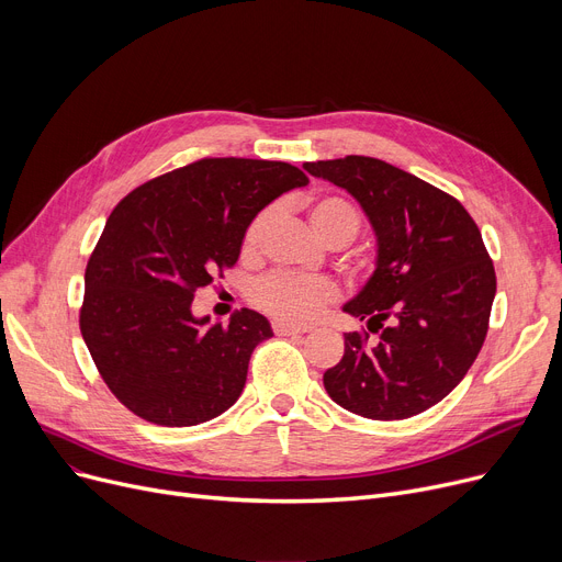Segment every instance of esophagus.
Instances as JSON below:
<instances>
[{"label": "esophagus", "mask_w": 562, "mask_h": 562, "mask_svg": "<svg viewBox=\"0 0 562 562\" xmlns=\"http://www.w3.org/2000/svg\"><path fill=\"white\" fill-rule=\"evenodd\" d=\"M273 333H276V335H280V337H299V335H305L307 330H303V328H293V326H286V323L276 321V323H273Z\"/></svg>", "instance_id": "1"}]
</instances>
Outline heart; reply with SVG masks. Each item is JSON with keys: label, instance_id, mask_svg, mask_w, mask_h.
I'll use <instances>...</instances> for the list:
<instances>
[{"label": "heart", "instance_id": "1", "mask_svg": "<svg viewBox=\"0 0 562 562\" xmlns=\"http://www.w3.org/2000/svg\"><path fill=\"white\" fill-rule=\"evenodd\" d=\"M307 218L318 239L333 248L346 246L348 241L356 239L362 227L358 206L339 195L314 198L307 206ZM271 221V206H266V210L257 212L250 218L241 236V252L246 257L259 250ZM337 299L339 286L328 278H293L284 273H273L259 280L252 289V303L261 312L284 323H310Z\"/></svg>", "mask_w": 562, "mask_h": 562}]
</instances>
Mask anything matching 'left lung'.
<instances>
[{"mask_svg":"<svg viewBox=\"0 0 562 562\" xmlns=\"http://www.w3.org/2000/svg\"><path fill=\"white\" fill-rule=\"evenodd\" d=\"M305 170L356 198L378 236L375 271L344 305L367 330L344 335L323 385L360 417H415L453 392L483 348L496 273L481 229L453 195L387 161L348 155Z\"/></svg>","mask_w":562,"mask_h":562,"instance_id":"1","label":"left lung"}]
</instances>
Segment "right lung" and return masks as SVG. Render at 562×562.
Segmentation results:
<instances>
[{"label":"right lung","instance_id":"obj_1","mask_svg":"<svg viewBox=\"0 0 562 562\" xmlns=\"http://www.w3.org/2000/svg\"><path fill=\"white\" fill-rule=\"evenodd\" d=\"M307 175L284 161L204 157L127 193L86 263L79 328L111 394L168 428L210 422L241 396L261 314L195 318V291L236 263L250 218Z\"/></svg>","mask_w":562,"mask_h":562}]
</instances>
